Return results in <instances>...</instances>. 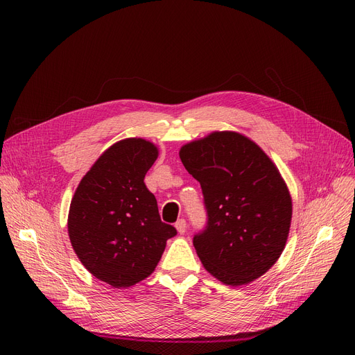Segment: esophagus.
Returning a JSON list of instances; mask_svg holds the SVG:
<instances>
[{
  "mask_svg": "<svg viewBox=\"0 0 355 355\" xmlns=\"http://www.w3.org/2000/svg\"><path fill=\"white\" fill-rule=\"evenodd\" d=\"M175 229L180 234H184L185 230H187V221H185L184 218H180L177 223H175Z\"/></svg>",
  "mask_w": 355,
  "mask_h": 355,
  "instance_id": "34e87169",
  "label": "esophagus"
}]
</instances>
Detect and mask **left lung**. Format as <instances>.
<instances>
[{"label": "left lung", "mask_w": 355, "mask_h": 355, "mask_svg": "<svg viewBox=\"0 0 355 355\" xmlns=\"http://www.w3.org/2000/svg\"><path fill=\"white\" fill-rule=\"evenodd\" d=\"M201 185L207 223L194 234L197 254L226 285H246L282 254L292 200L270 158L253 141L230 130L213 132L180 149Z\"/></svg>", "instance_id": "1"}]
</instances>
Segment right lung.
Instances as JSON below:
<instances>
[{"mask_svg": "<svg viewBox=\"0 0 355 355\" xmlns=\"http://www.w3.org/2000/svg\"><path fill=\"white\" fill-rule=\"evenodd\" d=\"M158 158L154 144L128 138L107 148L82 178L69 210V237L83 266L114 288L132 286L157 268L166 240L145 174Z\"/></svg>", "mask_w": 355, "mask_h": 355, "instance_id": "right-lung-1", "label": "right lung"}]
</instances>
